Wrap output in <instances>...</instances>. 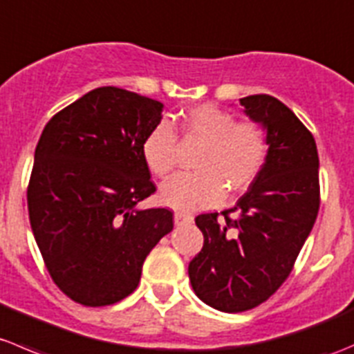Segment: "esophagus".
Returning <instances> with one entry per match:
<instances>
[{"label":"esophagus","instance_id":"1","mask_svg":"<svg viewBox=\"0 0 354 354\" xmlns=\"http://www.w3.org/2000/svg\"><path fill=\"white\" fill-rule=\"evenodd\" d=\"M174 222H176V225L191 223L192 222V215H191V213H185V212H176V215H174Z\"/></svg>","mask_w":354,"mask_h":354}]
</instances>
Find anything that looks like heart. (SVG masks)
Instances as JSON below:
<instances>
[{"label": "heart", "mask_w": 354, "mask_h": 354, "mask_svg": "<svg viewBox=\"0 0 354 354\" xmlns=\"http://www.w3.org/2000/svg\"><path fill=\"white\" fill-rule=\"evenodd\" d=\"M178 131L184 139L203 142L196 172L180 174L160 191L165 205L180 209L212 206L223 189L241 192L263 170L270 153L268 132L257 120H236L216 104H199L185 111ZM142 158L156 177H169L178 165V138L174 125L160 120L142 139Z\"/></svg>", "instance_id": "obj_1"}]
</instances>
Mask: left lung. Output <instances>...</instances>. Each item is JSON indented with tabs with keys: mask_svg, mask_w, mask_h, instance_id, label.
<instances>
[{
	"mask_svg": "<svg viewBox=\"0 0 354 354\" xmlns=\"http://www.w3.org/2000/svg\"><path fill=\"white\" fill-rule=\"evenodd\" d=\"M241 104L267 129L268 160L236 206L196 216L205 243L189 263L196 296L225 313L251 310L284 284L320 206L311 132L274 96L253 94Z\"/></svg>",
	"mask_w": 354,
	"mask_h": 354,
	"instance_id": "8db88e82",
	"label": "left lung"
}]
</instances>
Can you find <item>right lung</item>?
<instances>
[{"instance_id": "add662e5", "label": "right lung", "mask_w": 354, "mask_h": 354, "mask_svg": "<svg viewBox=\"0 0 354 354\" xmlns=\"http://www.w3.org/2000/svg\"><path fill=\"white\" fill-rule=\"evenodd\" d=\"M160 101L106 86L51 117L27 187L30 227L59 291L108 306L136 291L149 251L174 229L169 208L139 209L155 194L142 139Z\"/></svg>"}]
</instances>
